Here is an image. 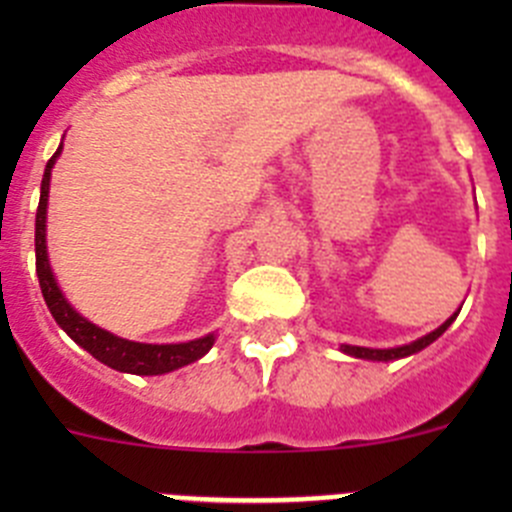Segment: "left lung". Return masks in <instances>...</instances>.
I'll use <instances>...</instances> for the list:
<instances>
[{
	"label": "left lung",
	"mask_w": 512,
	"mask_h": 512,
	"mask_svg": "<svg viewBox=\"0 0 512 512\" xmlns=\"http://www.w3.org/2000/svg\"><path fill=\"white\" fill-rule=\"evenodd\" d=\"M456 315H459V312H454V315H451V318L446 320V323H443V325H438V328L433 330V333H428V336H423V338H418V341L408 343V346H400V348H361V346H343V351H346V354H351V356H356V359H372V361L402 359V356L415 354V351H420V348H425V346H428V343L436 341V338L441 336L443 330H446V328H449L451 323H454Z\"/></svg>",
	"instance_id": "1"
}]
</instances>
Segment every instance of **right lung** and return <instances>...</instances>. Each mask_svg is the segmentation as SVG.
<instances>
[{"mask_svg": "<svg viewBox=\"0 0 512 512\" xmlns=\"http://www.w3.org/2000/svg\"><path fill=\"white\" fill-rule=\"evenodd\" d=\"M58 148L51 156L48 166H45L43 184H40V202H38V215H35V269H38L40 289H43L45 305L61 325L81 348H87L89 354L102 364L112 366L117 372L128 374H166L174 372L179 366H187L192 361L202 359L212 348L215 338L205 336L189 343H166V346H156V343H135L117 338L107 330L97 328L89 323L87 318H81L79 312L66 302L61 295L56 279H53L51 264H48V253H45V207H48V187H51V169L56 164Z\"/></svg>", "mask_w": 512, "mask_h": 512, "instance_id": "add662e5", "label": "right lung"}]
</instances>
